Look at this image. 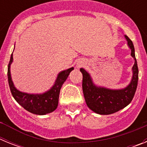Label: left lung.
I'll use <instances>...</instances> for the list:
<instances>
[{
    "mask_svg": "<svg viewBox=\"0 0 147 147\" xmlns=\"http://www.w3.org/2000/svg\"><path fill=\"white\" fill-rule=\"evenodd\" d=\"M131 49V56L135 59L132 67L133 76L130 84L124 89L110 90L95 86L86 71L81 68L82 74V90L85 102L90 109L101 115H109L124 108L132 102L136 93L138 81V67L135 55L134 45L132 40L125 35Z\"/></svg>",
    "mask_w": 147,
    "mask_h": 147,
    "instance_id": "obj_1",
    "label": "left lung"
}]
</instances>
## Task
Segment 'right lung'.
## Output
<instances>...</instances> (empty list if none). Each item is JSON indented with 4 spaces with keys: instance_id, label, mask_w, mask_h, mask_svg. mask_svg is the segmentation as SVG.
I'll list each match as a JSON object with an SVG mask.
<instances>
[{
    "instance_id": "right-lung-1",
    "label": "right lung",
    "mask_w": 147,
    "mask_h": 147,
    "mask_svg": "<svg viewBox=\"0 0 147 147\" xmlns=\"http://www.w3.org/2000/svg\"><path fill=\"white\" fill-rule=\"evenodd\" d=\"M12 60L13 57L11 54L8 65V82L11 94L17 102L27 111L37 115H45L55 110L58 105L61 87L67 80V76L74 67H71L59 73L55 84L49 91L45 92L43 94H28L18 90L13 85L10 74V65Z\"/></svg>"
}]
</instances>
